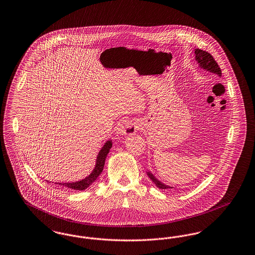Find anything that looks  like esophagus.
<instances>
[{
  "label": "esophagus",
  "mask_w": 255,
  "mask_h": 255,
  "mask_svg": "<svg viewBox=\"0 0 255 255\" xmlns=\"http://www.w3.org/2000/svg\"><path fill=\"white\" fill-rule=\"evenodd\" d=\"M137 130H138V126H137L136 122L134 121H131V120H125L119 125L117 135L119 137H122L123 135L133 134Z\"/></svg>",
  "instance_id": "1"
}]
</instances>
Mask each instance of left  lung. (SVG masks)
I'll return each instance as SVG.
<instances>
[{"instance_id": "1", "label": "left lung", "mask_w": 255, "mask_h": 255, "mask_svg": "<svg viewBox=\"0 0 255 255\" xmlns=\"http://www.w3.org/2000/svg\"><path fill=\"white\" fill-rule=\"evenodd\" d=\"M195 59L197 61V63L199 64V67L206 70L209 73L217 74L218 76H222V71L219 67L217 62L214 60L213 56L208 53L207 51H205L203 49H195ZM148 177L151 179V181L154 182L159 189H168V188H173L171 186H168L161 182H159L158 179H156V177L151 173V172H147Z\"/></svg>"}]
</instances>
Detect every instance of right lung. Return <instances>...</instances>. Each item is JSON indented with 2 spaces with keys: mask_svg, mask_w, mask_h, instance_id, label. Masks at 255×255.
<instances>
[{
  "mask_svg": "<svg viewBox=\"0 0 255 255\" xmlns=\"http://www.w3.org/2000/svg\"><path fill=\"white\" fill-rule=\"evenodd\" d=\"M112 145H113L112 140H107L105 142V144L101 148V150L99 151V153L97 155L95 168L88 177H86L85 179L75 182H56V184H59L60 186H63L68 189H72V190L73 189V190H85L86 188H88L93 182H95L97 180V177L101 174L103 167H104V164H105V159H106V157L109 153Z\"/></svg>",
  "mask_w": 255,
  "mask_h": 255,
  "instance_id": "obj_1",
  "label": "right lung"
}]
</instances>
